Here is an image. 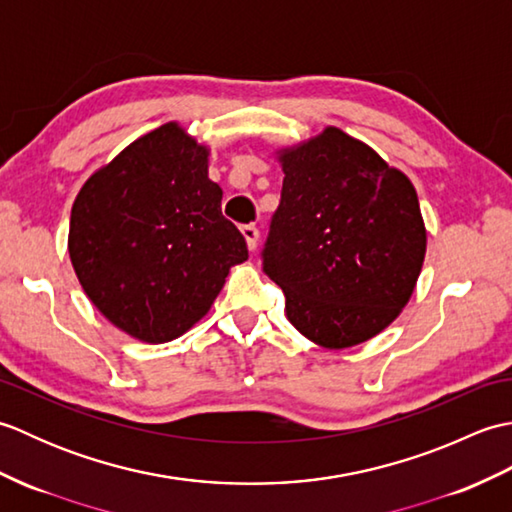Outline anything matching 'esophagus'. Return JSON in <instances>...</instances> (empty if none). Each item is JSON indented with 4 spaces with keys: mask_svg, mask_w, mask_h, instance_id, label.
I'll return each mask as SVG.
<instances>
[{
    "mask_svg": "<svg viewBox=\"0 0 512 512\" xmlns=\"http://www.w3.org/2000/svg\"><path fill=\"white\" fill-rule=\"evenodd\" d=\"M242 235L246 237V244L250 250L257 248V242H259V228L255 224H244L242 226Z\"/></svg>",
    "mask_w": 512,
    "mask_h": 512,
    "instance_id": "obj_1",
    "label": "esophagus"
}]
</instances>
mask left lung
<instances>
[{"label":"left lung","mask_w":512,"mask_h":512,"mask_svg":"<svg viewBox=\"0 0 512 512\" xmlns=\"http://www.w3.org/2000/svg\"><path fill=\"white\" fill-rule=\"evenodd\" d=\"M279 162L284 187L262 266L284 290L288 321L328 350L372 339L407 306L424 262L416 189L336 127Z\"/></svg>","instance_id":"8db88e82"}]
</instances>
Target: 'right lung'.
<instances>
[{
	"instance_id": "right-lung-1",
	"label": "right lung",
	"mask_w": 512,
	"mask_h": 512,
	"mask_svg": "<svg viewBox=\"0 0 512 512\" xmlns=\"http://www.w3.org/2000/svg\"><path fill=\"white\" fill-rule=\"evenodd\" d=\"M68 250L85 295L107 321L145 343L198 323L228 270L248 259L222 215L209 149L167 123L125 147L76 195Z\"/></svg>"
}]
</instances>
